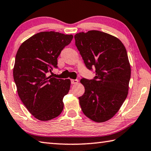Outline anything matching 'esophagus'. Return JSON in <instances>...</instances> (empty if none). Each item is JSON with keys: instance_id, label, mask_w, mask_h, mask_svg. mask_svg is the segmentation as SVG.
<instances>
[{"instance_id": "esophagus-1", "label": "esophagus", "mask_w": 151, "mask_h": 151, "mask_svg": "<svg viewBox=\"0 0 151 151\" xmlns=\"http://www.w3.org/2000/svg\"><path fill=\"white\" fill-rule=\"evenodd\" d=\"M70 82L72 84H77L78 83V81L77 80V79H72V80L70 81Z\"/></svg>"}]
</instances>
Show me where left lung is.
Returning <instances> with one entry per match:
<instances>
[{
  "label": "left lung",
  "mask_w": 151,
  "mask_h": 151,
  "mask_svg": "<svg viewBox=\"0 0 151 151\" xmlns=\"http://www.w3.org/2000/svg\"><path fill=\"white\" fill-rule=\"evenodd\" d=\"M75 45L88 69L95 68L93 79L83 78L85 92L78 97L82 111L92 121L111 119L127 98L131 67L127 51L117 37L97 30L75 35Z\"/></svg>",
  "instance_id": "1"
}]
</instances>
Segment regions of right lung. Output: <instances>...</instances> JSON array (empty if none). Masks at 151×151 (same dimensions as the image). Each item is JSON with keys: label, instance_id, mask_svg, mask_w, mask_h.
<instances>
[{"label": "right lung", "instance_id": "add662e5", "mask_svg": "<svg viewBox=\"0 0 151 151\" xmlns=\"http://www.w3.org/2000/svg\"><path fill=\"white\" fill-rule=\"evenodd\" d=\"M73 38L53 31L40 32L26 40L16 53L13 76L18 96L30 114L41 121L55 118L63 109V100L70 81L47 76V73L57 68V58Z\"/></svg>", "mask_w": 151, "mask_h": 151}]
</instances>
